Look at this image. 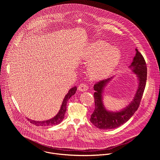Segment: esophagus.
<instances>
[{
  "mask_svg": "<svg viewBox=\"0 0 160 160\" xmlns=\"http://www.w3.org/2000/svg\"><path fill=\"white\" fill-rule=\"evenodd\" d=\"M88 86L85 83H81L78 87V90L81 92H84L88 91Z\"/></svg>",
  "mask_w": 160,
  "mask_h": 160,
  "instance_id": "34e87169",
  "label": "esophagus"
}]
</instances>
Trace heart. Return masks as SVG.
<instances>
[{"instance_id": "1", "label": "heart", "mask_w": 160, "mask_h": 160, "mask_svg": "<svg viewBox=\"0 0 160 160\" xmlns=\"http://www.w3.org/2000/svg\"><path fill=\"white\" fill-rule=\"evenodd\" d=\"M120 59L119 51L102 40L92 42L84 55V60L89 62L88 68L89 74L94 80L108 76L117 67Z\"/></svg>"}]
</instances>
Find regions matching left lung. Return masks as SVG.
I'll return each mask as SVG.
<instances>
[{
  "mask_svg": "<svg viewBox=\"0 0 160 160\" xmlns=\"http://www.w3.org/2000/svg\"><path fill=\"white\" fill-rule=\"evenodd\" d=\"M136 51V55L129 68L134 74H137L138 85L134 99L129 105L119 112H111L105 108L103 103L102 94L105 88L113 77L98 82L93 86L95 110L91 114L90 120L95 127L100 129H112L118 128L127 122L139 107L146 85L147 68L142 55L137 48Z\"/></svg>",
  "mask_w": 160,
  "mask_h": 160,
  "instance_id": "8db88e82",
  "label": "left lung"
}]
</instances>
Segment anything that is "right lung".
I'll use <instances>...</instances> for the list:
<instances>
[{
	"label": "right lung",
	"mask_w": 160,
	"mask_h": 160,
	"mask_svg": "<svg viewBox=\"0 0 160 160\" xmlns=\"http://www.w3.org/2000/svg\"><path fill=\"white\" fill-rule=\"evenodd\" d=\"M77 90V88L73 87L69 91L68 93L65 95L63 102L62 104L61 105V108L58 112V113L55 115L53 118L52 119H50L46 121H34L31 120L30 119H28V121L34 125H36L37 126H54L60 124L63 119H64L65 114L67 111V103L70 97H71L72 95H73Z\"/></svg>",
	"instance_id": "add662e5"
}]
</instances>
